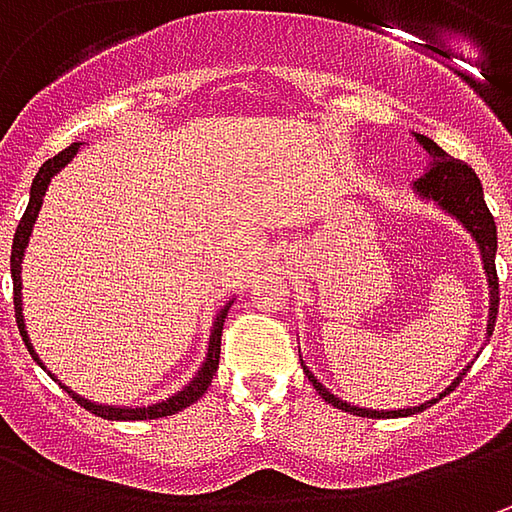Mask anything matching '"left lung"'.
Wrapping results in <instances>:
<instances>
[{
	"mask_svg": "<svg viewBox=\"0 0 512 512\" xmlns=\"http://www.w3.org/2000/svg\"><path fill=\"white\" fill-rule=\"evenodd\" d=\"M419 145H424V150L430 153L433 159V168L424 173L422 179L416 182V193L436 202V205L447 210L450 216H456L476 239V245L482 250V262L484 273H487V285H490V319H487V336H493V325H496V316H499V276H496V222H493V213L490 207L484 205V190L479 176L473 173V168H467L464 162L447 156L433 139H427L422 133H416ZM305 376L310 379V384L319 390V396L325 399L327 404L339 407L344 413H353V416H367V419H382V416H410V413H419V410H427L430 404H436L442 396H447L456 384L462 382V376H456L453 384L439 393V399H430V402L419 404V407H407V410H387V413H379V410H367V407H353V404L336 399L327 387H322V382L310 373L305 367Z\"/></svg>",
	"mask_w": 512,
	"mask_h": 512,
	"instance_id": "1",
	"label": "left lung"
}]
</instances>
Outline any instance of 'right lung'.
Returning <instances> with one entry per match:
<instances>
[{
    "mask_svg": "<svg viewBox=\"0 0 512 512\" xmlns=\"http://www.w3.org/2000/svg\"><path fill=\"white\" fill-rule=\"evenodd\" d=\"M76 150H79V142H73L70 148H65L62 153H56L53 159H48L39 173H36V179H33V185H30V202L28 210H25V216H22V222L16 227V236H13V250H10V276H13V310H16V325H19V333H22V339L28 344L30 356L36 359V353H33V347L28 342V330H25V319H22V256H25V247H28V236L30 230H33V222H36V216H39V207H42V196H45V190H48L50 179L59 173V170L68 165L70 159L76 156ZM230 305H225L219 310V316H216V322H213V333H210V347H207V359L202 364V370L196 373V379L187 384L185 390H179L176 396H170L168 402H159V404H150V407H102V404H93L88 399H79L73 390H68L70 399H76V402L82 404L85 410L90 413H96V416H102V419H116V422H139V419H162V416H173V413H179L182 407H190V404L196 402L202 393H205L210 382H213V373H216V367H219V350H222V327H225V316ZM39 362V359H36ZM42 364V362H39Z\"/></svg>",
    "mask_w": 512,
    "mask_h": 512,
    "instance_id": "obj_1",
    "label": "right lung"
}]
</instances>
